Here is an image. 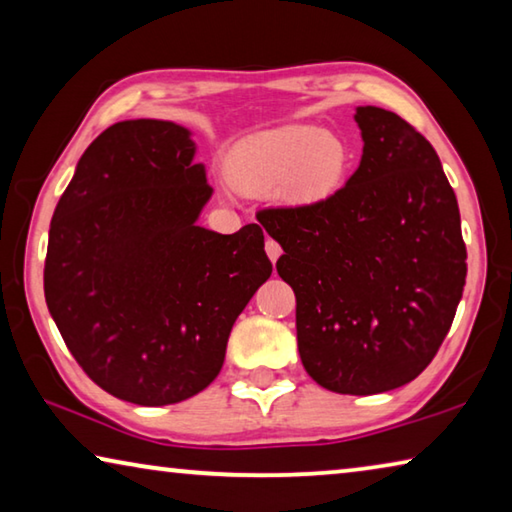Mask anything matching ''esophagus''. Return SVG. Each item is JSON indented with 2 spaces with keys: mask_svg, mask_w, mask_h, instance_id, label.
Masks as SVG:
<instances>
[{
  "mask_svg": "<svg viewBox=\"0 0 512 512\" xmlns=\"http://www.w3.org/2000/svg\"><path fill=\"white\" fill-rule=\"evenodd\" d=\"M266 255H268V259H271V262L275 264L277 257L282 255L280 244H277V241H273V239H268V241H266Z\"/></svg>",
  "mask_w": 512,
  "mask_h": 512,
  "instance_id": "34e87169",
  "label": "esophagus"
}]
</instances>
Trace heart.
Listing matches in <instances>:
<instances>
[{"label": "heart", "mask_w": 512, "mask_h": 512, "mask_svg": "<svg viewBox=\"0 0 512 512\" xmlns=\"http://www.w3.org/2000/svg\"><path fill=\"white\" fill-rule=\"evenodd\" d=\"M350 169V149L339 135L309 124L268 128L239 140L225 158V176L239 192L275 194L291 207L325 203Z\"/></svg>", "instance_id": "obj_1"}]
</instances>
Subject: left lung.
Masks as SVG:
<instances>
[{"instance_id":"8db88e82","label":"left lung","mask_w":512,"mask_h":512,"mask_svg":"<svg viewBox=\"0 0 512 512\" xmlns=\"http://www.w3.org/2000/svg\"><path fill=\"white\" fill-rule=\"evenodd\" d=\"M363 155L325 203L262 210L296 293L309 377L341 395L409 384L436 357L461 302V214L438 153L395 112L359 106Z\"/></svg>"}]
</instances>
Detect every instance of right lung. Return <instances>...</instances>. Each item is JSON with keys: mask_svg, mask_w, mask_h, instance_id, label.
<instances>
[{"mask_svg": "<svg viewBox=\"0 0 512 512\" xmlns=\"http://www.w3.org/2000/svg\"><path fill=\"white\" fill-rule=\"evenodd\" d=\"M192 131L162 119L110 126L76 164L49 228L45 298L103 391L183 402L221 372L230 329L271 277L264 230L198 225L212 198Z\"/></svg>", "mask_w": 512, "mask_h": 512, "instance_id": "obj_1", "label": "right lung"}]
</instances>
